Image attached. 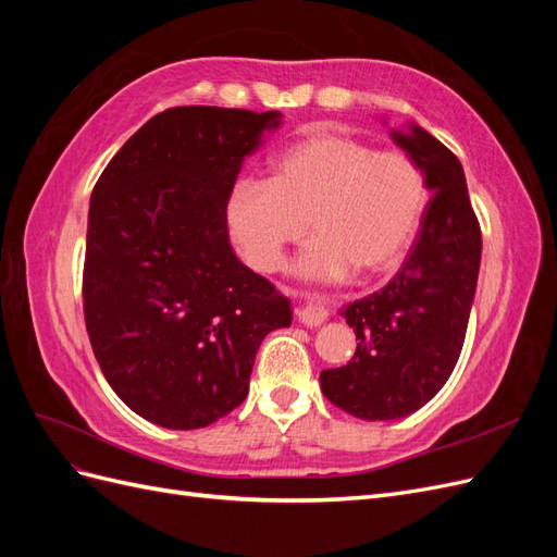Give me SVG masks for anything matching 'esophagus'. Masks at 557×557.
<instances>
[{"instance_id":"esophagus-1","label":"esophagus","mask_w":557,"mask_h":557,"mask_svg":"<svg viewBox=\"0 0 557 557\" xmlns=\"http://www.w3.org/2000/svg\"><path fill=\"white\" fill-rule=\"evenodd\" d=\"M299 323L307 325V327H318L323 320L327 318V311L318 305V301H307V305H301L299 311Z\"/></svg>"}]
</instances>
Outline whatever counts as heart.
Here are the masks:
<instances>
[{
	"mask_svg": "<svg viewBox=\"0 0 557 557\" xmlns=\"http://www.w3.org/2000/svg\"><path fill=\"white\" fill-rule=\"evenodd\" d=\"M428 201L425 174L407 153L318 132L269 160V178L234 183L225 221L232 242L258 272H276L309 221L313 237L293 272L332 283L356 269L369 276L397 267Z\"/></svg>",
	"mask_w": 557,
	"mask_h": 557,
	"instance_id": "b5f03b06",
	"label": "heart"
}]
</instances>
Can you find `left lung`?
<instances>
[{
	"instance_id": "obj_1",
	"label": "left lung",
	"mask_w": 557,
	"mask_h": 557,
	"mask_svg": "<svg viewBox=\"0 0 557 557\" xmlns=\"http://www.w3.org/2000/svg\"><path fill=\"white\" fill-rule=\"evenodd\" d=\"M391 137L423 170L432 199L399 272L339 311L358 348L348 364L320 374V391L360 420L404 418L442 391L460 358L481 267L460 160L416 123Z\"/></svg>"
}]
</instances>
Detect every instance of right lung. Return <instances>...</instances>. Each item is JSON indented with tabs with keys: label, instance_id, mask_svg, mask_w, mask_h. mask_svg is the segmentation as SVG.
<instances>
[{
	"label": "right lung",
	"instance_id": "right-lung-1",
	"mask_svg": "<svg viewBox=\"0 0 557 557\" xmlns=\"http://www.w3.org/2000/svg\"><path fill=\"white\" fill-rule=\"evenodd\" d=\"M278 111L176 107L132 134L88 211L83 311L95 358L127 407L199 430L248 395L264 336L290 299L234 256L225 205Z\"/></svg>",
	"mask_w": 557,
	"mask_h": 557
}]
</instances>
